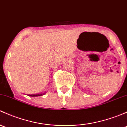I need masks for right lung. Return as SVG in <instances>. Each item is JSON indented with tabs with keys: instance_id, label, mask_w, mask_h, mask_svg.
I'll list each match as a JSON object with an SVG mask.
<instances>
[{
	"instance_id": "1",
	"label": "right lung",
	"mask_w": 127,
	"mask_h": 127,
	"mask_svg": "<svg viewBox=\"0 0 127 127\" xmlns=\"http://www.w3.org/2000/svg\"><path fill=\"white\" fill-rule=\"evenodd\" d=\"M44 94L45 93H43V94H27V95L30 96V97H38V96L42 95Z\"/></svg>"
}]
</instances>
